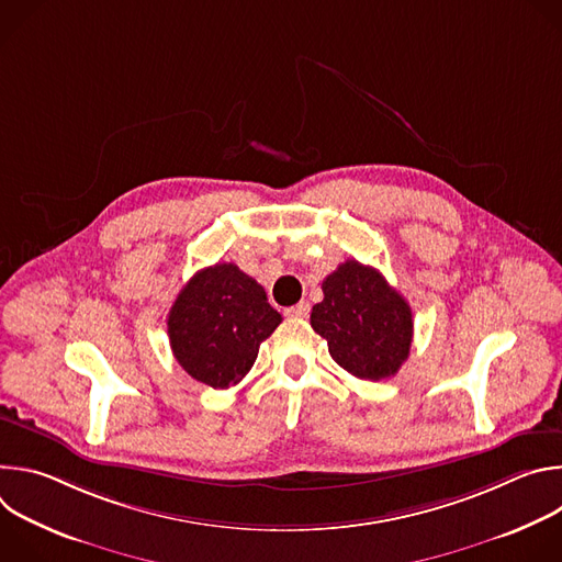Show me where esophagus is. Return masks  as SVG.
I'll return each mask as SVG.
<instances>
[{
    "label": "esophagus",
    "mask_w": 562,
    "mask_h": 562,
    "mask_svg": "<svg viewBox=\"0 0 562 562\" xmlns=\"http://www.w3.org/2000/svg\"><path fill=\"white\" fill-rule=\"evenodd\" d=\"M308 308H311L308 302L302 300V302H297L295 306H289L284 313H286L289 317H306V315H308Z\"/></svg>",
    "instance_id": "obj_1"
}]
</instances>
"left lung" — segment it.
<instances>
[{"label": "left lung", "mask_w": 562, "mask_h": 562, "mask_svg": "<svg viewBox=\"0 0 562 562\" xmlns=\"http://www.w3.org/2000/svg\"><path fill=\"white\" fill-rule=\"evenodd\" d=\"M323 302L311 311V327L329 345L331 358L356 378L384 380L409 358L414 315L384 276L347 260L323 282Z\"/></svg>", "instance_id": "left-lung-1"}]
</instances>
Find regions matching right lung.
Returning a JSON list of instances; mask_svg holds the SVG:
<instances>
[{
  "label": "right lung",
  "mask_w": 562,
  "mask_h": 562,
  "mask_svg": "<svg viewBox=\"0 0 562 562\" xmlns=\"http://www.w3.org/2000/svg\"><path fill=\"white\" fill-rule=\"evenodd\" d=\"M282 323L262 284L231 262L198 271L169 311V340L180 367L195 380L228 389L243 380Z\"/></svg>",
  "instance_id": "add662e5"
}]
</instances>
